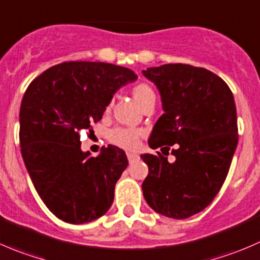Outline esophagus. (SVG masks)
<instances>
[{"label":"esophagus","instance_id":"1","mask_svg":"<svg viewBox=\"0 0 260 260\" xmlns=\"http://www.w3.org/2000/svg\"><path fill=\"white\" fill-rule=\"evenodd\" d=\"M138 158H139L138 154H135V153H127V159H129L130 163H133V161H135Z\"/></svg>","mask_w":260,"mask_h":260}]
</instances>
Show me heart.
Segmentation results:
<instances>
[{"mask_svg":"<svg viewBox=\"0 0 260 260\" xmlns=\"http://www.w3.org/2000/svg\"><path fill=\"white\" fill-rule=\"evenodd\" d=\"M134 100L140 107H143L146 102L150 100H155L154 91L150 88V86L145 83H139L131 91ZM141 133L138 130L133 129H124V127H116L110 133V140L116 145L121 146L124 149H135L139 145V138Z\"/></svg>","mask_w":260,"mask_h":260,"instance_id":"b5f03b06","label":"heart"}]
</instances>
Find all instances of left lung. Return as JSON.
I'll list each match as a JSON object with an SVG mask.
<instances>
[{
  "label": "left lung",
  "mask_w": 260,
  "mask_h": 260,
  "mask_svg": "<svg viewBox=\"0 0 260 260\" xmlns=\"http://www.w3.org/2000/svg\"><path fill=\"white\" fill-rule=\"evenodd\" d=\"M161 99L164 114L149 146L174 145L173 163L160 153L141 154L149 173L141 184L146 204L163 216L187 218L206 209L225 182L238 145L234 96L212 72L188 64H164L143 71Z\"/></svg>",
  "instance_id": "left-lung-1"
}]
</instances>
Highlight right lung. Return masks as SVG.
<instances>
[{"mask_svg": "<svg viewBox=\"0 0 260 260\" xmlns=\"http://www.w3.org/2000/svg\"><path fill=\"white\" fill-rule=\"evenodd\" d=\"M138 79L125 67L66 61L30 83L20 107V145L32 184L49 210L69 223L104 216L127 167L115 145L82 151L79 131L102 119L117 89Z\"/></svg>", "mask_w": 260, "mask_h": 260, "instance_id": "right-lung-1", "label": "right lung"}]
</instances>
